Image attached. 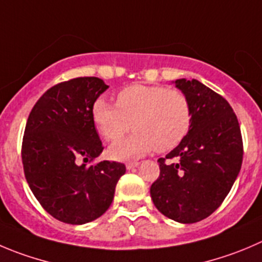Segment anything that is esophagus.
Here are the masks:
<instances>
[{
  "label": "esophagus",
  "mask_w": 262,
  "mask_h": 262,
  "mask_svg": "<svg viewBox=\"0 0 262 262\" xmlns=\"http://www.w3.org/2000/svg\"><path fill=\"white\" fill-rule=\"evenodd\" d=\"M139 164H140V162H128V163L126 164V168L127 170H134V168L138 167Z\"/></svg>",
  "instance_id": "34e87169"
}]
</instances>
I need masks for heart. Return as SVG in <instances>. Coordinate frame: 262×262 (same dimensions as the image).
Masks as SVG:
<instances>
[{
	"mask_svg": "<svg viewBox=\"0 0 262 262\" xmlns=\"http://www.w3.org/2000/svg\"><path fill=\"white\" fill-rule=\"evenodd\" d=\"M191 118V104L185 92L164 86L133 84L117 94V105L104 99L92 105V121L104 140L113 143L128 133L131 126L135 129L133 136L109 148V154L116 159L176 148L188 135Z\"/></svg>",
	"mask_w": 262,
	"mask_h": 262,
	"instance_id": "heart-1",
	"label": "heart"
}]
</instances>
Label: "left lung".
Returning a JSON list of instances; mask_svg holds the SVG:
<instances>
[{"mask_svg":"<svg viewBox=\"0 0 262 262\" xmlns=\"http://www.w3.org/2000/svg\"><path fill=\"white\" fill-rule=\"evenodd\" d=\"M191 104L188 135L159 158L150 186L157 210L171 220L193 224L215 212L230 191L243 161V140L230 104L196 79H176ZM167 159H176L169 162Z\"/></svg>","mask_w":262,"mask_h":262,"instance_id":"1","label":"left lung"}]
</instances>
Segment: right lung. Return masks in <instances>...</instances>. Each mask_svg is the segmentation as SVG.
Segmentation results:
<instances>
[{
    "instance_id": "obj_1",
    "label": "right lung",
    "mask_w": 262,
    "mask_h": 262,
    "mask_svg": "<svg viewBox=\"0 0 262 262\" xmlns=\"http://www.w3.org/2000/svg\"><path fill=\"white\" fill-rule=\"evenodd\" d=\"M106 89L98 77L60 82L37 100L27 121L21 144L27 183L43 210L66 224L100 217L126 172L119 162L87 164L104 149L92 105Z\"/></svg>"
}]
</instances>
